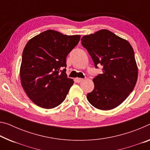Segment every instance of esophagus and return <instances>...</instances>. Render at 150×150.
I'll list each match as a JSON object with an SVG mask.
<instances>
[{
	"mask_svg": "<svg viewBox=\"0 0 150 150\" xmlns=\"http://www.w3.org/2000/svg\"><path fill=\"white\" fill-rule=\"evenodd\" d=\"M84 79H81V78H76L75 79V81H77V83H80V82H81V81H83Z\"/></svg>",
	"mask_w": 150,
	"mask_h": 150,
	"instance_id": "esophagus-1",
	"label": "esophagus"
}]
</instances>
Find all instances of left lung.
I'll use <instances>...</instances> for the list:
<instances>
[{"label": "left lung", "mask_w": 150, "mask_h": 150, "mask_svg": "<svg viewBox=\"0 0 150 150\" xmlns=\"http://www.w3.org/2000/svg\"><path fill=\"white\" fill-rule=\"evenodd\" d=\"M94 63L103 67L93 78L94 89L87 95L95 108L110 110L120 105L134 90L138 70L129 42L106 29L85 35L81 39Z\"/></svg>", "instance_id": "8db88e82"}]
</instances>
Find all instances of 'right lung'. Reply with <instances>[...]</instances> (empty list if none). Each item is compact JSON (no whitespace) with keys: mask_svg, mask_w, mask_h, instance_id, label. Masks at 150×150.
Listing matches in <instances>:
<instances>
[{"mask_svg":"<svg viewBox=\"0 0 150 150\" xmlns=\"http://www.w3.org/2000/svg\"><path fill=\"white\" fill-rule=\"evenodd\" d=\"M80 37L47 30L26 45L20 69L21 85L37 105L52 109L65 99L74 83L65 73L66 58Z\"/></svg>","mask_w":150,"mask_h":150,"instance_id":"right-lung-1","label":"right lung"}]
</instances>
